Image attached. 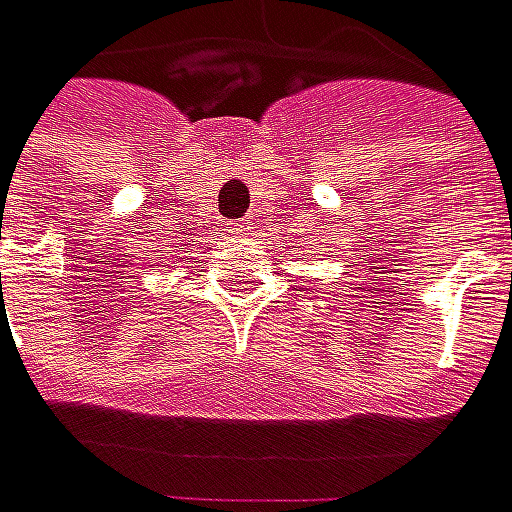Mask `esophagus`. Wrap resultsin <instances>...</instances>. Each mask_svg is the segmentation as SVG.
I'll return each mask as SVG.
<instances>
[{"mask_svg": "<svg viewBox=\"0 0 512 512\" xmlns=\"http://www.w3.org/2000/svg\"><path fill=\"white\" fill-rule=\"evenodd\" d=\"M250 230H253L250 221H238V224H233V233H236V236H247Z\"/></svg>", "mask_w": 512, "mask_h": 512, "instance_id": "1", "label": "esophagus"}]
</instances>
